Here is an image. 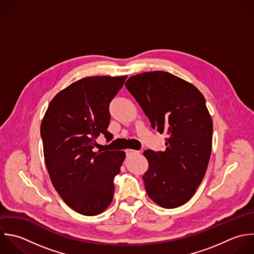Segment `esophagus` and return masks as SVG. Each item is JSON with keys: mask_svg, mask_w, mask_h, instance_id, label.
Here are the masks:
<instances>
[{"mask_svg": "<svg viewBox=\"0 0 254 254\" xmlns=\"http://www.w3.org/2000/svg\"><path fill=\"white\" fill-rule=\"evenodd\" d=\"M138 152H139V151H136V150H133V149H127V150H126V153H127V156L132 155V154H136V153H138Z\"/></svg>", "mask_w": 254, "mask_h": 254, "instance_id": "esophagus-1", "label": "esophagus"}]
</instances>
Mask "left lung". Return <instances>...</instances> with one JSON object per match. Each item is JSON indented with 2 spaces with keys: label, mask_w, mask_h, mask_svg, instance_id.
Instances as JSON below:
<instances>
[{
  "label": "left lung",
  "mask_w": 254,
  "mask_h": 254,
  "mask_svg": "<svg viewBox=\"0 0 254 254\" xmlns=\"http://www.w3.org/2000/svg\"><path fill=\"white\" fill-rule=\"evenodd\" d=\"M149 119L166 133L164 151L145 150L149 163L142 176L149 198L165 209L187 203L201 184L212 152L213 123L202 93L164 71L131 76L126 83Z\"/></svg>",
  "instance_id": "1"
}]
</instances>
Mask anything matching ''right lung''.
Here are the masks:
<instances>
[{
    "label": "right lung",
    "instance_id": "obj_1",
    "mask_svg": "<svg viewBox=\"0 0 254 254\" xmlns=\"http://www.w3.org/2000/svg\"><path fill=\"white\" fill-rule=\"evenodd\" d=\"M127 76H95L78 80L50 102L40 127L45 165L51 182L74 211L84 216L104 212L113 201L115 177L125 151L98 150L96 138L107 130L110 103Z\"/></svg>",
    "mask_w": 254,
    "mask_h": 254
}]
</instances>
